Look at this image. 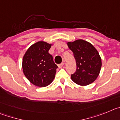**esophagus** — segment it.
<instances>
[{
    "mask_svg": "<svg viewBox=\"0 0 120 120\" xmlns=\"http://www.w3.org/2000/svg\"><path fill=\"white\" fill-rule=\"evenodd\" d=\"M63 65H64V63H61V64H59V65H58V66H59V68L61 69V68H62V67L63 66Z\"/></svg>",
    "mask_w": 120,
    "mask_h": 120,
    "instance_id": "esophagus-1",
    "label": "esophagus"
}]
</instances>
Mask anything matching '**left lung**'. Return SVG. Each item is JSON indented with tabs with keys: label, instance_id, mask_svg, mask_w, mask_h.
Returning a JSON list of instances; mask_svg holds the SVG:
<instances>
[{
	"label": "left lung",
	"instance_id": "8db88e82",
	"mask_svg": "<svg viewBox=\"0 0 120 120\" xmlns=\"http://www.w3.org/2000/svg\"><path fill=\"white\" fill-rule=\"evenodd\" d=\"M76 60V70L71 75L74 82L85 86L93 82L100 73L102 60L97 49L90 43L82 39L68 42Z\"/></svg>",
	"mask_w": 120,
	"mask_h": 120
}]
</instances>
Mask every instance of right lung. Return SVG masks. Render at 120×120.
<instances>
[{"label":"right lung","mask_w":120,"mask_h":120,"mask_svg":"<svg viewBox=\"0 0 120 120\" xmlns=\"http://www.w3.org/2000/svg\"><path fill=\"white\" fill-rule=\"evenodd\" d=\"M51 44L39 41L27 50L22 59V69L31 83L40 87L48 86L54 79L58 66L48 52Z\"/></svg>","instance_id":"obj_1"}]
</instances>
